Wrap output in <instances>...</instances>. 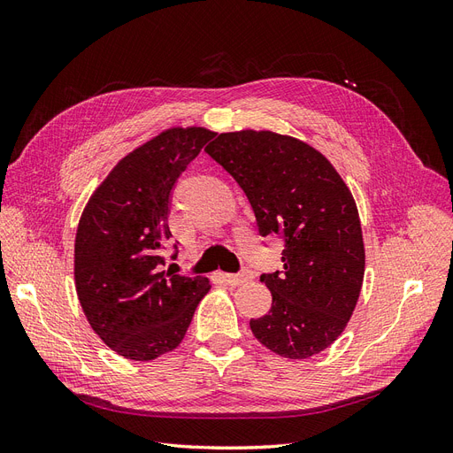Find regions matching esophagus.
<instances>
[{
	"label": "esophagus",
	"mask_w": 453,
	"mask_h": 453,
	"mask_svg": "<svg viewBox=\"0 0 453 453\" xmlns=\"http://www.w3.org/2000/svg\"><path fill=\"white\" fill-rule=\"evenodd\" d=\"M223 278H225V281L228 285H234L236 287V285H242L245 281H250L253 278V273L250 270H243L240 273H223Z\"/></svg>",
	"instance_id": "obj_1"
}]
</instances>
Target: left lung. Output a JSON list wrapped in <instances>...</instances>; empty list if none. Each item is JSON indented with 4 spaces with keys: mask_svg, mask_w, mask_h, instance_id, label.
Wrapping results in <instances>:
<instances>
[{
    "mask_svg": "<svg viewBox=\"0 0 453 453\" xmlns=\"http://www.w3.org/2000/svg\"><path fill=\"white\" fill-rule=\"evenodd\" d=\"M208 155L243 188L263 236L285 242L283 270L263 273L272 293L255 338L287 359H310L344 333L365 278L357 203L325 155L270 130L223 132Z\"/></svg>",
    "mask_w": 453,
    "mask_h": 453,
    "instance_id": "left-lung-1",
    "label": "left lung"
}]
</instances>
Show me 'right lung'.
<instances>
[{
	"mask_svg": "<svg viewBox=\"0 0 453 453\" xmlns=\"http://www.w3.org/2000/svg\"><path fill=\"white\" fill-rule=\"evenodd\" d=\"M215 132L173 127L120 158L79 219L75 291L107 348L153 361L181 344L208 278L164 270L172 188Z\"/></svg>",
	"mask_w": 453,
	"mask_h": 453,
	"instance_id": "right-lung-1",
	"label": "right lung"
}]
</instances>
